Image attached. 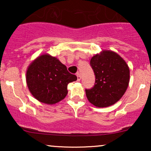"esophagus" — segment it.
<instances>
[{
    "label": "esophagus",
    "mask_w": 151,
    "mask_h": 151,
    "mask_svg": "<svg viewBox=\"0 0 151 151\" xmlns=\"http://www.w3.org/2000/svg\"><path fill=\"white\" fill-rule=\"evenodd\" d=\"M76 75H77V81H80V79H81L80 73H79V72H77Z\"/></svg>",
    "instance_id": "esophagus-1"
}]
</instances>
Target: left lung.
Here are the masks:
<instances>
[{"label": "left lung", "instance_id": "obj_1", "mask_svg": "<svg viewBox=\"0 0 151 151\" xmlns=\"http://www.w3.org/2000/svg\"><path fill=\"white\" fill-rule=\"evenodd\" d=\"M90 65L95 83L91 89H85L89 101L99 108L114 104L129 86L130 70L127 64L118 54L103 51L91 59Z\"/></svg>", "mask_w": 151, "mask_h": 151}]
</instances>
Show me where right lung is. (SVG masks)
<instances>
[{
    "instance_id": "obj_1",
    "label": "right lung",
    "mask_w": 151,
    "mask_h": 151,
    "mask_svg": "<svg viewBox=\"0 0 151 151\" xmlns=\"http://www.w3.org/2000/svg\"><path fill=\"white\" fill-rule=\"evenodd\" d=\"M77 79V76L70 73L60 60L49 55L35 60L26 73V81L32 96L47 104L63 99L68 92L69 83Z\"/></svg>"
}]
</instances>
